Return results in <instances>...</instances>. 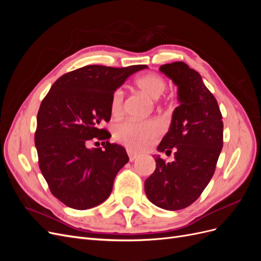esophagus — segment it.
<instances>
[{
	"mask_svg": "<svg viewBox=\"0 0 261 261\" xmlns=\"http://www.w3.org/2000/svg\"><path fill=\"white\" fill-rule=\"evenodd\" d=\"M127 153H128V158H129L130 162H134L138 158V155L136 153H134L133 151H130V150H127Z\"/></svg>",
	"mask_w": 261,
	"mask_h": 261,
	"instance_id": "1",
	"label": "esophagus"
}]
</instances>
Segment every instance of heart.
I'll list each match as a JSON object with an SVG mask.
<instances>
[{
  "label": "heart",
  "instance_id": "b5f03b06",
  "mask_svg": "<svg viewBox=\"0 0 261 261\" xmlns=\"http://www.w3.org/2000/svg\"><path fill=\"white\" fill-rule=\"evenodd\" d=\"M135 86L138 90L144 92L150 99L156 100L167 89V82L164 78L155 73H149L138 77L135 81ZM124 94L122 90H116L110 100V111L116 116L122 112ZM159 125L154 122L134 123L125 122L118 124L114 128V138L129 149L141 150L146 148L150 141L159 135Z\"/></svg>",
  "mask_w": 261,
  "mask_h": 261
}]
</instances>
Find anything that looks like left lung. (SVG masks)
<instances>
[{
	"mask_svg": "<svg viewBox=\"0 0 261 261\" xmlns=\"http://www.w3.org/2000/svg\"><path fill=\"white\" fill-rule=\"evenodd\" d=\"M160 72L177 86L179 106L158 151L169 154L174 150V161L155 155V170L145 181V192L156 207L174 211L191 206L209 184L223 147V122L198 72L184 62L164 64Z\"/></svg>",
	"mask_w": 261,
	"mask_h": 261,
	"instance_id": "1",
	"label": "left lung"
}]
</instances>
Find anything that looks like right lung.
<instances>
[{
  "label": "right lung",
  "mask_w": 261,
  "mask_h": 261,
  "mask_svg": "<svg viewBox=\"0 0 261 261\" xmlns=\"http://www.w3.org/2000/svg\"><path fill=\"white\" fill-rule=\"evenodd\" d=\"M145 68L84 66L61 76L42 100L35 134L39 168L53 196L65 206L90 209L111 194L117 172L129 159L122 146L109 143V133L100 124L111 118L114 91ZM91 139L102 140L104 147L87 148Z\"/></svg>",
  "instance_id": "1"
}]
</instances>
